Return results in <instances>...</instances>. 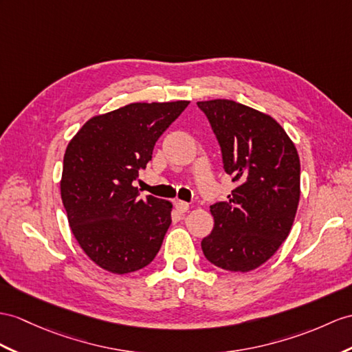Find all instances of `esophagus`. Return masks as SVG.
I'll use <instances>...</instances> for the list:
<instances>
[{"mask_svg": "<svg viewBox=\"0 0 352 352\" xmlns=\"http://www.w3.org/2000/svg\"><path fill=\"white\" fill-rule=\"evenodd\" d=\"M175 208L179 213H185L188 209H190V204H188L186 201H182V200H176L175 201Z\"/></svg>", "mask_w": 352, "mask_h": 352, "instance_id": "esophagus-1", "label": "esophagus"}]
</instances>
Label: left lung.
I'll list each match as a JSON object with an SVG mask.
<instances>
[{
    "label": "left lung",
    "mask_w": 352,
    "mask_h": 352,
    "mask_svg": "<svg viewBox=\"0 0 352 352\" xmlns=\"http://www.w3.org/2000/svg\"><path fill=\"white\" fill-rule=\"evenodd\" d=\"M236 188L210 206L215 226L201 241L208 261L228 272L260 267L289 234L300 199V160L275 119L233 100L199 101Z\"/></svg>",
    "instance_id": "1"
}]
</instances>
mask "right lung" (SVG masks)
<instances>
[{
  "label": "right lung",
  "instance_id": "right-lung-1",
  "mask_svg": "<svg viewBox=\"0 0 352 352\" xmlns=\"http://www.w3.org/2000/svg\"><path fill=\"white\" fill-rule=\"evenodd\" d=\"M188 104L133 102L91 118L68 143L61 199L76 241L101 269L137 272L158 254L171 224V203L140 199L134 181Z\"/></svg>",
  "mask_w": 352,
  "mask_h": 352
}]
</instances>
